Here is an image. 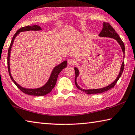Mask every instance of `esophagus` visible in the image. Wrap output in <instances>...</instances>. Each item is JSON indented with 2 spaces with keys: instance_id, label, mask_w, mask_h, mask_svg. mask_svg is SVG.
Instances as JSON below:
<instances>
[{
  "instance_id": "1",
  "label": "esophagus",
  "mask_w": 135,
  "mask_h": 135,
  "mask_svg": "<svg viewBox=\"0 0 135 135\" xmlns=\"http://www.w3.org/2000/svg\"><path fill=\"white\" fill-rule=\"evenodd\" d=\"M75 61L73 59H70L68 60V65H70V66H73L74 65V64H75Z\"/></svg>"
}]
</instances>
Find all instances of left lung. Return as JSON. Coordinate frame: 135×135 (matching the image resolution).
Listing matches in <instances>:
<instances>
[{
    "instance_id": "left-lung-1",
    "label": "left lung",
    "mask_w": 135,
    "mask_h": 135,
    "mask_svg": "<svg viewBox=\"0 0 135 135\" xmlns=\"http://www.w3.org/2000/svg\"><path fill=\"white\" fill-rule=\"evenodd\" d=\"M99 36L101 37H109V38H114V39L116 40L118 42L120 45L122 51H123V54H124V57L125 56V46L124 44V42H123V41L121 40V38L119 37V36L118 35L116 32H115V29L113 28V27L111 26V25L109 24V23H106V22H104L103 23V27L102 30L101 32L100 33ZM124 62L122 63L121 67L120 68V71H119V73L118 74V76L117 78V79H115L114 82H113V83H111L109 85L107 86L106 87L102 88H100V89H84L81 88L79 86L77 83L76 82V79L78 78V76L79 75V70L76 67L74 68V70H75V74H76V78H75V85L76 87L78 88V89H80V91H82L83 92H84L87 94H99V93H102L103 92H105L106 91H108L110 89L112 88H114V86L116 84L117 82H118V80H119V79L122 75V73H123V70H124Z\"/></svg>"
}]
</instances>
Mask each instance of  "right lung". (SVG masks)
I'll use <instances>...</instances> for the list:
<instances>
[{
    "label": "right lung",
    "mask_w": 135,
    "mask_h": 135,
    "mask_svg": "<svg viewBox=\"0 0 135 135\" xmlns=\"http://www.w3.org/2000/svg\"><path fill=\"white\" fill-rule=\"evenodd\" d=\"M41 30V28L38 25H33V26H27L21 27L20 29H19L16 32V33L14 34V37H12V39L11 42L10 46L9 49H8V72H9V74L11 80L13 81V82L15 83V85L17 86L19 89H20L23 93L25 94H26L27 95H36V96H43L46 94H47L49 93H50L53 89V88L55 87V85H56L57 76H58L59 74L60 73L62 70L64 68H65L67 66V61H65L61 63L59 65H57L53 68V71L51 73V75L50 76V78L48 80L47 83L45 84L44 86L42 87L38 88L36 89H27L25 88L21 87L20 85H19L16 81L14 80V79L12 78V77L10 71V66H9V57H10V53H11V50L12 46L13 44L14 40L15 38L16 37V36L18 35L19 33L21 32H24V31H40Z\"/></svg>",
    "instance_id": "add662e5"
}]
</instances>
